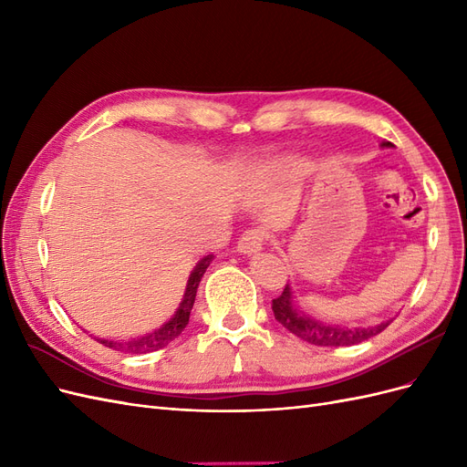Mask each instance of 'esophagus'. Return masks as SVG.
I'll list each match as a JSON object with an SVG mask.
<instances>
[{
    "mask_svg": "<svg viewBox=\"0 0 467 467\" xmlns=\"http://www.w3.org/2000/svg\"><path fill=\"white\" fill-rule=\"evenodd\" d=\"M265 245V234L261 230H247L244 235L239 237L237 242V251L242 255H255Z\"/></svg>",
    "mask_w": 467,
    "mask_h": 467,
    "instance_id": "34e87169",
    "label": "esophagus"
}]
</instances>
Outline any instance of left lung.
I'll return each mask as SVG.
<instances>
[{
  "instance_id": "8db88e82",
  "label": "left lung",
  "mask_w": 467,
  "mask_h": 467,
  "mask_svg": "<svg viewBox=\"0 0 467 467\" xmlns=\"http://www.w3.org/2000/svg\"><path fill=\"white\" fill-rule=\"evenodd\" d=\"M389 146H391L389 142H381V148H389ZM273 312H275V319L282 325V327L316 347L358 345L366 341V338L381 333L391 323V321H381L378 325H372V327H341V325L314 319L312 316L302 312L300 306L296 304L290 285H286V288L282 290L278 298L273 300Z\"/></svg>"
}]
</instances>
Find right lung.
<instances>
[{"label":"right lung","mask_w":467,"mask_h":467,"mask_svg":"<svg viewBox=\"0 0 467 467\" xmlns=\"http://www.w3.org/2000/svg\"><path fill=\"white\" fill-rule=\"evenodd\" d=\"M212 259H214V255H206L194 265V268L189 275V280H187V288H185V292H182V298L175 309V314L167 321H163L158 329H153L151 333H146L144 337L134 338V341H129V343L109 341V338H99V343L109 347V348H115V350L132 352V355H146V352L160 350L171 341H175V338L187 327L189 317H191V309H192L194 298H196V288H199L201 278L204 276Z\"/></svg>","instance_id":"obj_1"}]
</instances>
